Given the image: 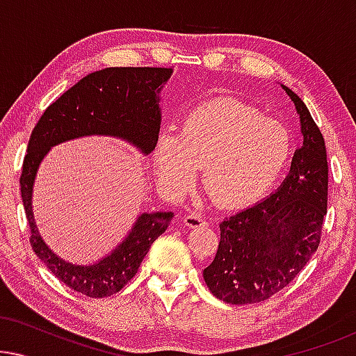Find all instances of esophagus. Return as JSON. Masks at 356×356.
Instances as JSON below:
<instances>
[{"label":"esophagus","instance_id":"esophagus-1","mask_svg":"<svg viewBox=\"0 0 356 356\" xmlns=\"http://www.w3.org/2000/svg\"><path fill=\"white\" fill-rule=\"evenodd\" d=\"M184 223H186V225L189 227V228H197V227H204V225H207V222H206V218H204L201 213H197V212H193V213H186V216H184Z\"/></svg>","mask_w":356,"mask_h":356}]
</instances>
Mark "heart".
<instances>
[{"instance_id": "1", "label": "heart", "mask_w": 356, "mask_h": 356, "mask_svg": "<svg viewBox=\"0 0 356 356\" xmlns=\"http://www.w3.org/2000/svg\"><path fill=\"white\" fill-rule=\"evenodd\" d=\"M293 154L285 123L243 102L218 99L184 116L179 131L160 134L154 170L163 188L181 194L202 168V186L222 207L254 202L274 186Z\"/></svg>"}]
</instances>
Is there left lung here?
I'll list each match as a JSON object with an SVG mask.
<instances>
[{
  "mask_svg": "<svg viewBox=\"0 0 356 356\" xmlns=\"http://www.w3.org/2000/svg\"><path fill=\"white\" fill-rule=\"evenodd\" d=\"M300 113L303 145L274 194L220 223V243L204 280L230 305L269 300L308 264L323 236L329 167L324 138L295 92L284 87Z\"/></svg>",
  "mask_w": 356,
  "mask_h": 356,
  "instance_id": "8db88e82",
  "label": "left lung"
}]
</instances>
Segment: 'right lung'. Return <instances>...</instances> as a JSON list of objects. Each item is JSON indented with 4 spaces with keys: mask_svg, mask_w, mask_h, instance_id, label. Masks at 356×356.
Segmentation results:
<instances>
[{
    "mask_svg": "<svg viewBox=\"0 0 356 356\" xmlns=\"http://www.w3.org/2000/svg\"><path fill=\"white\" fill-rule=\"evenodd\" d=\"M172 67H105L90 72L48 106L29 139L21 194L31 227V246L63 284L90 298H105L138 274L150 245L167 230L172 212L143 213L116 250L92 266H76L48 250L32 213V188L38 165L53 145L90 134L115 136L150 154L159 140V92Z\"/></svg>",
    "mask_w": 356,
    "mask_h": 356,
    "instance_id": "add662e5",
    "label": "right lung"
}]
</instances>
